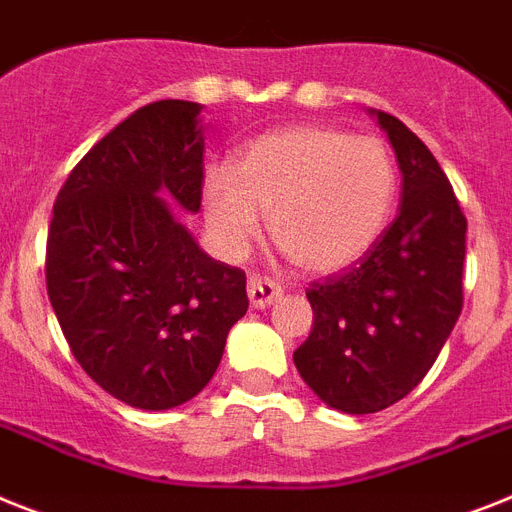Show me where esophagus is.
Instances as JSON below:
<instances>
[{"label": "esophagus", "instance_id": "esophagus-1", "mask_svg": "<svg viewBox=\"0 0 512 512\" xmlns=\"http://www.w3.org/2000/svg\"><path fill=\"white\" fill-rule=\"evenodd\" d=\"M280 295V282L269 280V277H251V280H248V301H251L253 308L272 306Z\"/></svg>", "mask_w": 512, "mask_h": 512}]
</instances>
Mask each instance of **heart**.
<instances>
[{"instance_id":"heart-1","label":"heart","mask_w":512,"mask_h":512,"mask_svg":"<svg viewBox=\"0 0 512 512\" xmlns=\"http://www.w3.org/2000/svg\"><path fill=\"white\" fill-rule=\"evenodd\" d=\"M204 217L230 256L246 251L269 214V235L303 272H342L377 246L398 201V164L384 141L332 125L256 135L232 170L204 177Z\"/></svg>"}]
</instances>
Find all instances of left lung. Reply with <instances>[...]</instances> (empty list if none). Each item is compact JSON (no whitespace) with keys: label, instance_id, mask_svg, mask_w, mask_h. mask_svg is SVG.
<instances>
[{"label":"left lung","instance_id":"obj_1","mask_svg":"<svg viewBox=\"0 0 512 512\" xmlns=\"http://www.w3.org/2000/svg\"><path fill=\"white\" fill-rule=\"evenodd\" d=\"M403 175L400 214L356 266L314 282V327L293 353L319 400L377 413L426 377L463 308L466 217L453 185L416 133L371 109Z\"/></svg>","mask_w":512,"mask_h":512}]
</instances>
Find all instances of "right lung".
Here are the masks:
<instances>
[{
    "label": "right lung",
    "mask_w": 512,
    "mask_h": 512,
    "mask_svg": "<svg viewBox=\"0 0 512 512\" xmlns=\"http://www.w3.org/2000/svg\"><path fill=\"white\" fill-rule=\"evenodd\" d=\"M201 109L154 101L109 130L59 190L46 240V290L75 361L143 411L196 398L248 311L246 274L206 256L171 206L201 209Z\"/></svg>",
    "instance_id": "1"
}]
</instances>
